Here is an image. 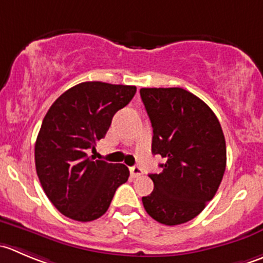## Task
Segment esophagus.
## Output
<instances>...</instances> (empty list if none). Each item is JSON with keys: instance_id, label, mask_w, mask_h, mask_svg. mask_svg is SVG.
Returning <instances> with one entry per match:
<instances>
[{"instance_id": "34e87169", "label": "esophagus", "mask_w": 263, "mask_h": 263, "mask_svg": "<svg viewBox=\"0 0 263 263\" xmlns=\"http://www.w3.org/2000/svg\"><path fill=\"white\" fill-rule=\"evenodd\" d=\"M129 172H131L132 177H139V176L142 175V170L139 165H134V167L129 168Z\"/></svg>"}]
</instances>
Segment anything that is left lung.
Listing matches in <instances>:
<instances>
[{"instance_id": "1", "label": "left lung", "mask_w": 263, "mask_h": 263, "mask_svg": "<svg viewBox=\"0 0 263 263\" xmlns=\"http://www.w3.org/2000/svg\"><path fill=\"white\" fill-rule=\"evenodd\" d=\"M153 127V154L164 158L142 196L150 217L167 226L193 220L212 200L226 168V142L212 109L180 87L141 88Z\"/></svg>"}]
</instances>
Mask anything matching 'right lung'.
Here are the masks:
<instances>
[{
	"instance_id": "1",
	"label": "right lung",
	"mask_w": 263,
	"mask_h": 263,
	"mask_svg": "<svg viewBox=\"0 0 263 263\" xmlns=\"http://www.w3.org/2000/svg\"><path fill=\"white\" fill-rule=\"evenodd\" d=\"M136 93L135 86L83 82L59 96L43 118L34 147L35 171L56 210L88 222L108 211L128 180L121 163L96 160L88 152L104 139L113 116Z\"/></svg>"
}]
</instances>
